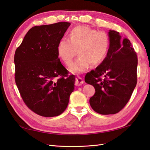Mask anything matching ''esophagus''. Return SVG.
<instances>
[{
    "label": "esophagus",
    "mask_w": 150,
    "mask_h": 150,
    "mask_svg": "<svg viewBox=\"0 0 150 150\" xmlns=\"http://www.w3.org/2000/svg\"><path fill=\"white\" fill-rule=\"evenodd\" d=\"M84 83V81L81 77H76L75 79V85L76 86H80L81 85H83Z\"/></svg>",
    "instance_id": "esophagus-1"
}]
</instances>
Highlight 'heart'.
<instances>
[{"label": "heart", "mask_w": 150, "mask_h": 150, "mask_svg": "<svg viewBox=\"0 0 150 150\" xmlns=\"http://www.w3.org/2000/svg\"><path fill=\"white\" fill-rule=\"evenodd\" d=\"M69 39L62 38L57 44V52L62 62L68 65L78 51L77 59L71 63L69 69L73 73L85 72L91 64H100L108 54L110 38L106 33L79 26L71 30Z\"/></svg>", "instance_id": "obj_1"}]
</instances>
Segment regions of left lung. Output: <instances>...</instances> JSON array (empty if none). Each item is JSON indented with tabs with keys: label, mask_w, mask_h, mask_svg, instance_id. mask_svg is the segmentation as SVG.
I'll list each match as a JSON object with an SVG mask.
<instances>
[{
	"label": "left lung",
	"mask_w": 150,
	"mask_h": 150,
	"mask_svg": "<svg viewBox=\"0 0 150 150\" xmlns=\"http://www.w3.org/2000/svg\"><path fill=\"white\" fill-rule=\"evenodd\" d=\"M110 47L105 60L87 73L85 82L95 93L90 98L92 108L100 115H114L128 102L137 83L138 57L130 40L109 30ZM103 76V80L100 78Z\"/></svg>",
	"instance_id": "obj_1"
}]
</instances>
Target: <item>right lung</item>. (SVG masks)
<instances>
[{
	"label": "right lung",
	"mask_w": 150,
	"mask_h": 150,
	"mask_svg": "<svg viewBox=\"0 0 150 150\" xmlns=\"http://www.w3.org/2000/svg\"><path fill=\"white\" fill-rule=\"evenodd\" d=\"M70 25L62 22L33 27L15 52V81L20 95L30 110L44 117L62 114L75 89V75H68L57 52Z\"/></svg>",
	"instance_id": "1"
}]
</instances>
